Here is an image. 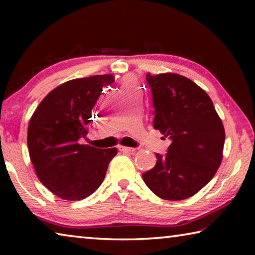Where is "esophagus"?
<instances>
[{
  "label": "esophagus",
  "mask_w": 255,
  "mask_h": 255,
  "mask_svg": "<svg viewBox=\"0 0 255 255\" xmlns=\"http://www.w3.org/2000/svg\"><path fill=\"white\" fill-rule=\"evenodd\" d=\"M118 149L120 150V152H124V153H133L135 152V148H132V147H127V146H118Z\"/></svg>",
  "instance_id": "1"
}]
</instances>
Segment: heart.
I'll list each match as a JSON object with an SVG mask.
<instances>
[{
	"label": "heart",
	"mask_w": 255,
	"mask_h": 255,
	"mask_svg": "<svg viewBox=\"0 0 255 255\" xmlns=\"http://www.w3.org/2000/svg\"><path fill=\"white\" fill-rule=\"evenodd\" d=\"M132 84H136V81L133 79L132 76H127L125 77L124 80V85H132Z\"/></svg>",
	"instance_id": "obj_1"
}]
</instances>
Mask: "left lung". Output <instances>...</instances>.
I'll return each instance as SVG.
<instances>
[{
    "label": "left lung",
    "instance_id": "1",
    "mask_svg": "<svg viewBox=\"0 0 255 255\" xmlns=\"http://www.w3.org/2000/svg\"><path fill=\"white\" fill-rule=\"evenodd\" d=\"M155 108L154 128L171 144L156 154L143 180L157 197L183 200L214 178L223 159L225 129L213 101L195 82L175 73L146 74Z\"/></svg>",
    "mask_w": 255,
    "mask_h": 255
}]
</instances>
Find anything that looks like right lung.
Listing matches in <instances>:
<instances>
[{"label":"right lung","instance_id":"right-lung-1","mask_svg":"<svg viewBox=\"0 0 255 255\" xmlns=\"http://www.w3.org/2000/svg\"><path fill=\"white\" fill-rule=\"evenodd\" d=\"M111 74L67 81L42 99L28 126L30 159L40 182L64 200H82L105 179L117 148L79 144L89 131L92 109Z\"/></svg>","mask_w":255,"mask_h":255}]
</instances>
